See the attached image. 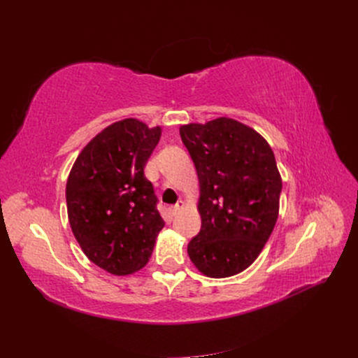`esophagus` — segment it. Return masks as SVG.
Returning <instances> with one entry per match:
<instances>
[{
    "instance_id": "obj_1",
    "label": "esophagus",
    "mask_w": 358,
    "mask_h": 358,
    "mask_svg": "<svg viewBox=\"0 0 358 358\" xmlns=\"http://www.w3.org/2000/svg\"><path fill=\"white\" fill-rule=\"evenodd\" d=\"M183 208H185V201H183V200H179V201H178V204H175V206H170V208H169V213H170L171 216H175V215H178Z\"/></svg>"
}]
</instances>
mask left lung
<instances>
[{
	"label": "left lung",
	"mask_w": 358,
	"mask_h": 358,
	"mask_svg": "<svg viewBox=\"0 0 358 358\" xmlns=\"http://www.w3.org/2000/svg\"><path fill=\"white\" fill-rule=\"evenodd\" d=\"M196 166L201 230L188 243L192 264L209 278L251 266L272 234L282 179L266 138L231 117L179 128Z\"/></svg>",
	"instance_id": "obj_1"
}]
</instances>
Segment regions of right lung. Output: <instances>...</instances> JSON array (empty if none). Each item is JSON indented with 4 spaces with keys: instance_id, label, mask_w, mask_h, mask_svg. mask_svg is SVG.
<instances>
[{
    "instance_id": "right-lung-1",
    "label": "right lung",
    "mask_w": 358,
    "mask_h": 358,
    "mask_svg": "<svg viewBox=\"0 0 358 358\" xmlns=\"http://www.w3.org/2000/svg\"><path fill=\"white\" fill-rule=\"evenodd\" d=\"M136 117L106 127L76 158L66 199L71 231L94 264L116 276L143 268L164 227L145 166L161 137Z\"/></svg>"
}]
</instances>
